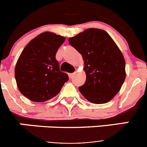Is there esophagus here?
<instances>
[{
    "label": "esophagus",
    "mask_w": 147,
    "mask_h": 147,
    "mask_svg": "<svg viewBox=\"0 0 147 147\" xmlns=\"http://www.w3.org/2000/svg\"><path fill=\"white\" fill-rule=\"evenodd\" d=\"M74 75V73H73V74H68V76H69V78H72Z\"/></svg>",
    "instance_id": "1"
}]
</instances>
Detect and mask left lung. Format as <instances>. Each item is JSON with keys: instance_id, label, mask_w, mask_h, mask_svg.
Wrapping results in <instances>:
<instances>
[{"instance_id": "1", "label": "left lung", "mask_w": 147, "mask_h": 147, "mask_svg": "<svg viewBox=\"0 0 147 147\" xmlns=\"http://www.w3.org/2000/svg\"><path fill=\"white\" fill-rule=\"evenodd\" d=\"M82 54L86 81L80 92L88 101L105 104L120 90L126 78L125 60L118 45L107 32L88 28L68 39Z\"/></svg>"}]
</instances>
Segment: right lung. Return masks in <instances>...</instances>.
<instances>
[{"label": "right lung", "mask_w": 147, "mask_h": 147, "mask_svg": "<svg viewBox=\"0 0 147 147\" xmlns=\"http://www.w3.org/2000/svg\"><path fill=\"white\" fill-rule=\"evenodd\" d=\"M65 38L50 32L40 34L26 45L15 65V76L20 93L32 102L54 98L68 80L59 71L56 54Z\"/></svg>", "instance_id": "right-lung-1"}]
</instances>
